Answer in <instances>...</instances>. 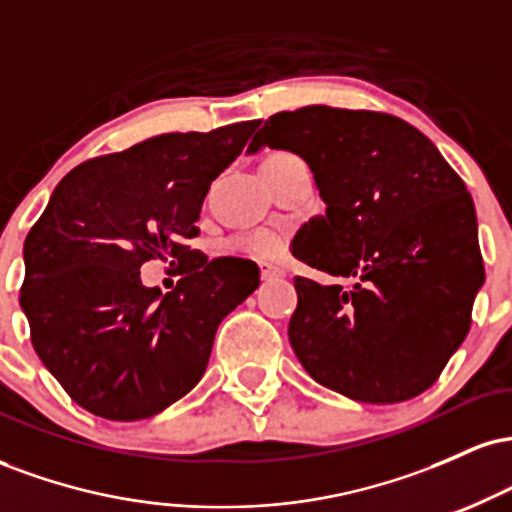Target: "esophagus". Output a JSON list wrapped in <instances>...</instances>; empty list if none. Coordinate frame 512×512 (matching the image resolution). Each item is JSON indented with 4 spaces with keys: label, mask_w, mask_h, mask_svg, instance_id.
Segmentation results:
<instances>
[{
    "label": "esophagus",
    "mask_w": 512,
    "mask_h": 512,
    "mask_svg": "<svg viewBox=\"0 0 512 512\" xmlns=\"http://www.w3.org/2000/svg\"><path fill=\"white\" fill-rule=\"evenodd\" d=\"M260 274H262V281H272V279H276V276H281L284 272H279V269H274V267H262Z\"/></svg>",
    "instance_id": "1"
}]
</instances>
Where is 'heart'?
Wrapping results in <instances>:
<instances>
[{"mask_svg":"<svg viewBox=\"0 0 512 512\" xmlns=\"http://www.w3.org/2000/svg\"><path fill=\"white\" fill-rule=\"evenodd\" d=\"M240 248L248 252V255L269 257L279 248V238L274 233H252V236L240 238Z\"/></svg>","mask_w":512,"mask_h":512,"instance_id":"1","label":"heart"}]
</instances>
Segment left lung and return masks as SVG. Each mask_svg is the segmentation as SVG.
I'll return each mask as SVG.
<instances>
[{
    "instance_id": "1",
    "label": "left lung",
    "mask_w": 512,
    "mask_h": 512,
    "mask_svg": "<svg viewBox=\"0 0 512 512\" xmlns=\"http://www.w3.org/2000/svg\"><path fill=\"white\" fill-rule=\"evenodd\" d=\"M289 149L313 170L325 216L296 257L289 339L320 385L368 404L428 390L467 337L484 284L472 195L426 134L395 115L305 105L264 120L250 154Z\"/></svg>"
}]
</instances>
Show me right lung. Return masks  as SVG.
Returning a JSON list of instances; mask_svg holds the SVG:
<instances>
[{"mask_svg":"<svg viewBox=\"0 0 512 512\" xmlns=\"http://www.w3.org/2000/svg\"><path fill=\"white\" fill-rule=\"evenodd\" d=\"M257 120L170 132L76 166L28 231L19 301L35 354L79 407L110 421L158 414L199 383L219 322L260 286V267L192 250L209 185ZM179 262L161 297L138 267Z\"/></svg>","mask_w":512,"mask_h":512,"instance_id":"obj_1","label":"right lung"}]
</instances>
